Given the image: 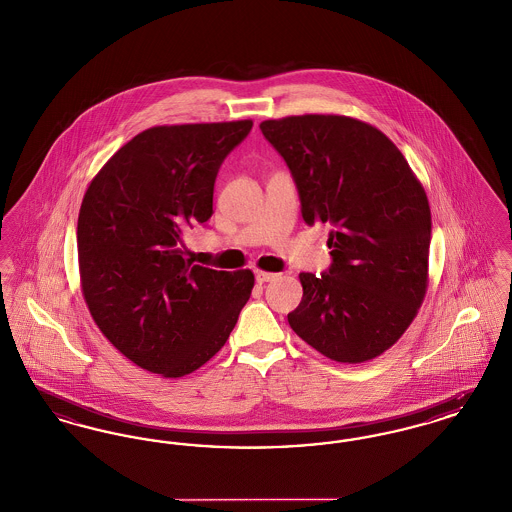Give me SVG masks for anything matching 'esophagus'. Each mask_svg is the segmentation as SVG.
Segmentation results:
<instances>
[{
	"instance_id": "34e87169",
	"label": "esophagus",
	"mask_w": 512,
	"mask_h": 512,
	"mask_svg": "<svg viewBox=\"0 0 512 512\" xmlns=\"http://www.w3.org/2000/svg\"><path fill=\"white\" fill-rule=\"evenodd\" d=\"M278 274H274V272H265V270H257L255 272V280L259 282V284H265V282H270V280H274Z\"/></svg>"
}]
</instances>
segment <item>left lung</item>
Returning <instances> with one entry per match:
<instances>
[{"mask_svg":"<svg viewBox=\"0 0 512 512\" xmlns=\"http://www.w3.org/2000/svg\"><path fill=\"white\" fill-rule=\"evenodd\" d=\"M292 171L303 220L330 226L332 265L301 272L293 332L336 363H365L411 326L428 290L432 215L407 159L368 122L297 115L261 122Z\"/></svg>","mask_w":512,"mask_h":512,"instance_id":"8db88e82","label":"left lung"}]
</instances>
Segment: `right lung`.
<instances>
[{
	"label": "right lung",
	"instance_id": "1",
	"mask_svg": "<svg viewBox=\"0 0 512 512\" xmlns=\"http://www.w3.org/2000/svg\"><path fill=\"white\" fill-rule=\"evenodd\" d=\"M253 121L153 126L90 182L78 213V270L101 334L134 365L180 378L226 343L255 276L184 257V232L213 215L224 157Z\"/></svg>",
	"mask_w": 512,
	"mask_h": 512
}]
</instances>
